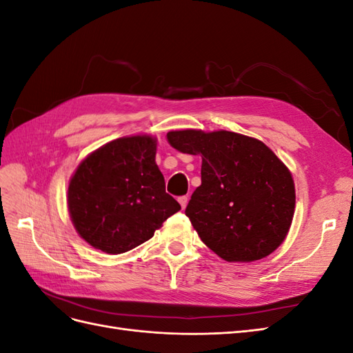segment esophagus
Returning <instances> with one entry per match:
<instances>
[{
	"instance_id": "obj_1",
	"label": "esophagus",
	"mask_w": 353,
	"mask_h": 353,
	"mask_svg": "<svg viewBox=\"0 0 353 353\" xmlns=\"http://www.w3.org/2000/svg\"><path fill=\"white\" fill-rule=\"evenodd\" d=\"M178 201H179L181 208L185 209L187 208V203H188V197L187 196H181V197H178Z\"/></svg>"
}]
</instances>
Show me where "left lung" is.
I'll return each instance as SVG.
<instances>
[{
    "mask_svg": "<svg viewBox=\"0 0 353 353\" xmlns=\"http://www.w3.org/2000/svg\"><path fill=\"white\" fill-rule=\"evenodd\" d=\"M181 153L201 156V185L185 215L199 237L227 262H253L284 241L294 215L290 170L270 147L230 131H170Z\"/></svg>",
    "mask_w": 353,
    "mask_h": 353,
    "instance_id": "left-lung-1",
    "label": "left lung"
}]
</instances>
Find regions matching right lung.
Instances as JSON below:
<instances>
[{"mask_svg":"<svg viewBox=\"0 0 353 353\" xmlns=\"http://www.w3.org/2000/svg\"><path fill=\"white\" fill-rule=\"evenodd\" d=\"M156 138H117L82 160L69 183L68 206L74 228L92 248L110 254L150 240L176 213L156 165Z\"/></svg>","mask_w":353,"mask_h":353,"instance_id":"1","label":"right lung"}]
</instances>
